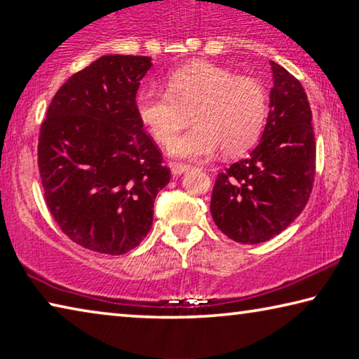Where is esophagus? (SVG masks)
Returning a JSON list of instances; mask_svg holds the SVG:
<instances>
[{
	"label": "esophagus",
	"instance_id": "obj_1",
	"mask_svg": "<svg viewBox=\"0 0 359 359\" xmlns=\"http://www.w3.org/2000/svg\"><path fill=\"white\" fill-rule=\"evenodd\" d=\"M171 172H172V175H180V174H184L185 171H188V169H190V166L188 165H179V163H171Z\"/></svg>",
	"mask_w": 359,
	"mask_h": 359
}]
</instances>
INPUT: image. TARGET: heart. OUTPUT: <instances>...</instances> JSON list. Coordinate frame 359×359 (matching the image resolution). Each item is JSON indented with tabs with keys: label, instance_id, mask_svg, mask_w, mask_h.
<instances>
[{
	"label": "heart",
	"instance_id": "1",
	"mask_svg": "<svg viewBox=\"0 0 359 359\" xmlns=\"http://www.w3.org/2000/svg\"><path fill=\"white\" fill-rule=\"evenodd\" d=\"M166 92L144 87L136 95V114L156 142L166 144L187 121L194 126L168 145L179 160H199L220 147L223 155L250 149L263 131L267 95L258 79L210 62H194L169 72Z\"/></svg>",
	"mask_w": 359,
	"mask_h": 359
}]
</instances>
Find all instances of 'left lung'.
<instances>
[{"label": "left lung", "instance_id": "obj_1", "mask_svg": "<svg viewBox=\"0 0 359 359\" xmlns=\"http://www.w3.org/2000/svg\"><path fill=\"white\" fill-rule=\"evenodd\" d=\"M274 87L259 144L217 175L212 218L224 236L259 244L282 233L311 198L315 175L312 111L301 82L271 62Z\"/></svg>", "mask_w": 359, "mask_h": 359}]
</instances>
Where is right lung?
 Wrapping results in <instances>:
<instances>
[{
	"label": "right lung",
	"mask_w": 359,
	"mask_h": 359,
	"mask_svg": "<svg viewBox=\"0 0 359 359\" xmlns=\"http://www.w3.org/2000/svg\"><path fill=\"white\" fill-rule=\"evenodd\" d=\"M150 68V57L98 58L60 87L41 125L46 204L60 229L88 250L123 255L141 244L156 194L171 179L136 114Z\"/></svg>",
	"instance_id": "1"
}]
</instances>
